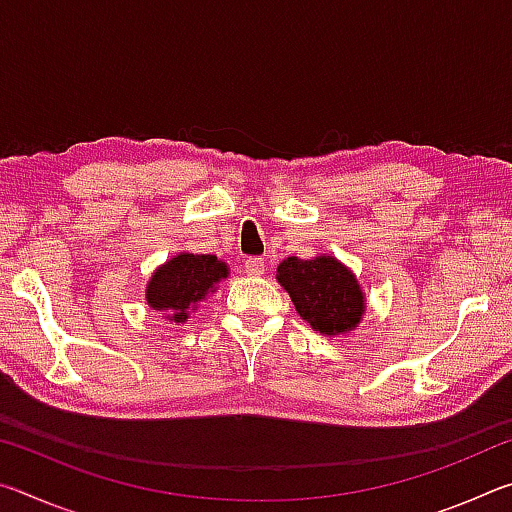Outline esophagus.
I'll list each match as a JSON object with an SVG mask.
<instances>
[{"instance_id": "34e87169", "label": "esophagus", "mask_w": 512, "mask_h": 512, "mask_svg": "<svg viewBox=\"0 0 512 512\" xmlns=\"http://www.w3.org/2000/svg\"><path fill=\"white\" fill-rule=\"evenodd\" d=\"M264 259L262 257H250L246 259V273L248 275H262L264 273Z\"/></svg>"}]
</instances>
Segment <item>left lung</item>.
I'll return each instance as SVG.
<instances>
[{"label": "left lung", "instance_id": "obj_1", "mask_svg": "<svg viewBox=\"0 0 512 512\" xmlns=\"http://www.w3.org/2000/svg\"><path fill=\"white\" fill-rule=\"evenodd\" d=\"M277 282L289 291L298 314L320 334L350 332L366 309L354 275L334 257L284 259L277 266Z\"/></svg>", "mask_w": 512, "mask_h": 512}]
</instances>
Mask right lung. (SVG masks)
I'll return each instance as SVG.
<instances>
[{
	"label": "right lung",
	"instance_id": "1",
	"mask_svg": "<svg viewBox=\"0 0 512 512\" xmlns=\"http://www.w3.org/2000/svg\"><path fill=\"white\" fill-rule=\"evenodd\" d=\"M223 277H228V266L221 259L183 253L155 271L146 287V300L153 309L167 311L173 323H185L189 309Z\"/></svg>",
	"mask_w": 512,
	"mask_h": 512
}]
</instances>
